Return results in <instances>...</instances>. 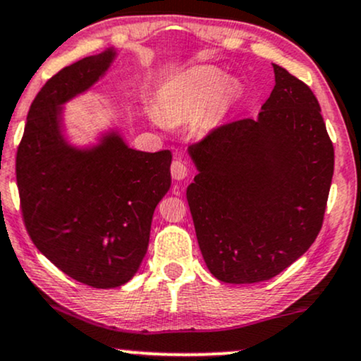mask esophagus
Instances as JSON below:
<instances>
[{
    "mask_svg": "<svg viewBox=\"0 0 361 361\" xmlns=\"http://www.w3.org/2000/svg\"><path fill=\"white\" fill-rule=\"evenodd\" d=\"M171 176L173 180H185L186 176H188V168L183 161H180V159H175V161L171 163Z\"/></svg>",
    "mask_w": 361,
    "mask_h": 361,
    "instance_id": "1",
    "label": "esophagus"
}]
</instances>
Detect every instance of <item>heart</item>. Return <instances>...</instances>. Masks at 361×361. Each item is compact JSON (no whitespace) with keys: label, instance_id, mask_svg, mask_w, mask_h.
Returning <instances> with one entry per match:
<instances>
[{"label":"heart","instance_id":"heart-1","mask_svg":"<svg viewBox=\"0 0 361 361\" xmlns=\"http://www.w3.org/2000/svg\"><path fill=\"white\" fill-rule=\"evenodd\" d=\"M225 81L221 70L214 66L191 68L159 91L158 104L166 118L175 121L188 120L209 103L214 115H223L233 104V90ZM154 125L165 126V120L157 111L149 113Z\"/></svg>","mask_w":361,"mask_h":361}]
</instances>
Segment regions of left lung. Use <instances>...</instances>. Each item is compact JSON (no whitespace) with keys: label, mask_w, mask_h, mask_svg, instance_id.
Returning <instances> with one entry per match:
<instances>
[{"label":"left lung","mask_w":361,"mask_h":361,"mask_svg":"<svg viewBox=\"0 0 361 361\" xmlns=\"http://www.w3.org/2000/svg\"><path fill=\"white\" fill-rule=\"evenodd\" d=\"M275 88L255 120L213 130L188 153L186 190L208 270L259 283L296 262L322 230L335 153L313 91L273 65Z\"/></svg>","instance_id":"left-lung-1"}]
</instances>
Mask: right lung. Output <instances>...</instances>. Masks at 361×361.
<instances>
[{"label":"right lung","instance_id":"right-lung-1","mask_svg":"<svg viewBox=\"0 0 361 361\" xmlns=\"http://www.w3.org/2000/svg\"><path fill=\"white\" fill-rule=\"evenodd\" d=\"M116 49L63 68L36 94L16 154L26 230L49 262L93 288L138 271L157 204L171 186V153L138 152L109 128L88 147L65 135V104L106 75Z\"/></svg>","mask_w":361,"mask_h":361}]
</instances>
